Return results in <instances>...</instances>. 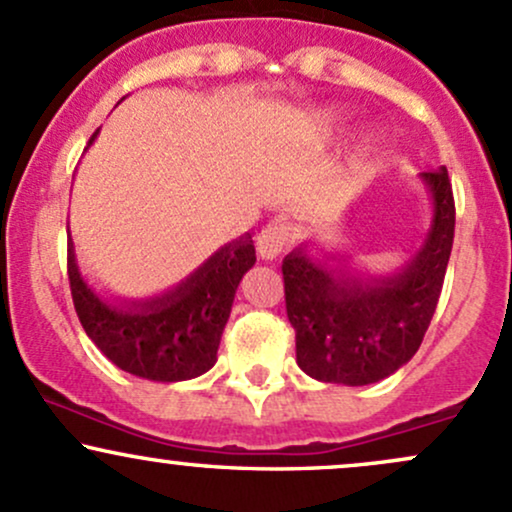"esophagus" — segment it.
Returning <instances> with one entry per match:
<instances>
[{
  "instance_id": "34e87169",
  "label": "esophagus",
  "mask_w": 512,
  "mask_h": 512,
  "mask_svg": "<svg viewBox=\"0 0 512 512\" xmlns=\"http://www.w3.org/2000/svg\"><path fill=\"white\" fill-rule=\"evenodd\" d=\"M289 238L291 233L286 226H267L260 235H257V252H260L262 260H277V257L286 250V245H289Z\"/></svg>"
}]
</instances>
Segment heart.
<instances>
[{"mask_svg": "<svg viewBox=\"0 0 512 512\" xmlns=\"http://www.w3.org/2000/svg\"><path fill=\"white\" fill-rule=\"evenodd\" d=\"M347 121H350V116H347L345 109H338V106H323V109H313L311 114H308V131H311V136L316 138L318 143H330V140H335L342 131H345ZM374 150V133H362V136L357 138L355 148H352V157H355L357 162H362L367 160Z\"/></svg>", "mask_w": 512, "mask_h": 512, "instance_id": "obj_1", "label": "heart"}]
</instances>
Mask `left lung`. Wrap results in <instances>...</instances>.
<instances>
[{"label": "left lung", "mask_w": 512, "mask_h": 512, "mask_svg": "<svg viewBox=\"0 0 512 512\" xmlns=\"http://www.w3.org/2000/svg\"><path fill=\"white\" fill-rule=\"evenodd\" d=\"M432 216L411 260L367 274L340 252L303 240L284 257L286 316L296 330V362L325 384L367 386L411 362L445 282L454 240L447 170L420 174Z\"/></svg>", "instance_id": "1"}]
</instances>
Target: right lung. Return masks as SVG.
Masks as SVG:
<instances>
[{
    "label": "right lung",
    "instance_id": "right-lung-1",
    "mask_svg": "<svg viewBox=\"0 0 512 512\" xmlns=\"http://www.w3.org/2000/svg\"><path fill=\"white\" fill-rule=\"evenodd\" d=\"M97 136L99 131L89 145ZM255 260L252 235L245 233L172 289L148 299H119L84 279L67 235V274L84 333L123 372L162 384L194 379L216 364L235 291Z\"/></svg>",
    "mask_w": 512,
    "mask_h": 512
}]
</instances>
